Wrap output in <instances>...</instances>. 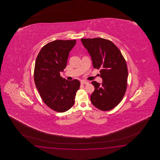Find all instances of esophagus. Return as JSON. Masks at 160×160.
<instances>
[{
	"label": "esophagus",
	"instance_id": "esophagus-1",
	"mask_svg": "<svg viewBox=\"0 0 160 160\" xmlns=\"http://www.w3.org/2000/svg\"><path fill=\"white\" fill-rule=\"evenodd\" d=\"M81 83L82 85H87V84H88V82L86 81H81Z\"/></svg>",
	"mask_w": 160,
	"mask_h": 160
}]
</instances>
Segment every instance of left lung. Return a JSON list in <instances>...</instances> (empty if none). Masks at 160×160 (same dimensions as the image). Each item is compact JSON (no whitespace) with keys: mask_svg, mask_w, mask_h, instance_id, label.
Instances as JSON below:
<instances>
[{"mask_svg":"<svg viewBox=\"0 0 160 160\" xmlns=\"http://www.w3.org/2000/svg\"><path fill=\"white\" fill-rule=\"evenodd\" d=\"M92 57L93 68H100L101 84L92 81L95 90L90 96L92 104L102 111L115 108L126 92L128 76L126 61L115 44L101 38L81 39Z\"/></svg>","mask_w":160,"mask_h":160,"instance_id":"left-lung-1","label":"left lung"}]
</instances>
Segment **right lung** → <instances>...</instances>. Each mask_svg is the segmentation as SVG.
I'll list each match as a JSON object with an SVG mask.
<instances>
[{
	"instance_id": "obj_1",
	"label": "right lung",
	"mask_w": 160,
	"mask_h": 160,
	"mask_svg": "<svg viewBox=\"0 0 160 160\" xmlns=\"http://www.w3.org/2000/svg\"><path fill=\"white\" fill-rule=\"evenodd\" d=\"M76 40H57L46 44L38 55L35 64L34 81L43 102L51 109L65 112L75 103L80 82L68 81L60 72L66 68L69 52Z\"/></svg>"
}]
</instances>
